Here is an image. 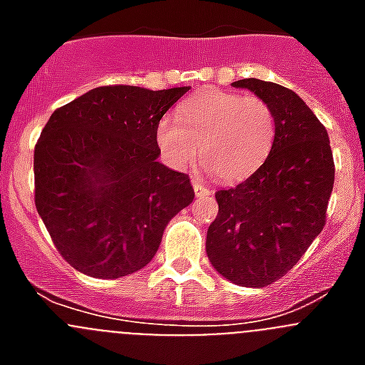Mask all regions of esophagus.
I'll return each mask as SVG.
<instances>
[{
  "instance_id": "esophagus-1",
  "label": "esophagus",
  "mask_w": 365,
  "mask_h": 365,
  "mask_svg": "<svg viewBox=\"0 0 365 365\" xmlns=\"http://www.w3.org/2000/svg\"><path fill=\"white\" fill-rule=\"evenodd\" d=\"M192 186H193V192H195V195H197V197H208V195H210V190L206 188L205 185H201V180H197V179H193L192 180Z\"/></svg>"
}]
</instances>
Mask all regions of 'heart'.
<instances>
[{
  "mask_svg": "<svg viewBox=\"0 0 365 365\" xmlns=\"http://www.w3.org/2000/svg\"><path fill=\"white\" fill-rule=\"evenodd\" d=\"M168 164L188 170L197 155L221 180H241L265 163L274 140V115L265 100L222 89L186 98L175 117H163L155 131Z\"/></svg>",
  "mask_w": 365,
  "mask_h": 365,
  "instance_id": "obj_1",
  "label": "heart"
}]
</instances>
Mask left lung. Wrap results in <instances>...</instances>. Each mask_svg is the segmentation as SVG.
<instances>
[{"mask_svg":"<svg viewBox=\"0 0 365 365\" xmlns=\"http://www.w3.org/2000/svg\"><path fill=\"white\" fill-rule=\"evenodd\" d=\"M232 86L269 104L274 143L247 180L215 193L219 214L208 227L206 254L228 282L259 289L285 276L324 230L333 151L322 122L294 91L257 78Z\"/></svg>","mask_w":365,"mask_h":365,"instance_id":"8db88e82","label":"left lung"}]
</instances>
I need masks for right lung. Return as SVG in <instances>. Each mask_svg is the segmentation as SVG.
<instances>
[{
	"mask_svg": "<svg viewBox=\"0 0 365 365\" xmlns=\"http://www.w3.org/2000/svg\"><path fill=\"white\" fill-rule=\"evenodd\" d=\"M190 87L106 86L56 109L34 148V202L54 247L93 278L153 259L170 219L195 197L160 164L157 124Z\"/></svg>",
	"mask_w": 365,
	"mask_h": 365,
	"instance_id": "1",
	"label": "right lung"
}]
</instances>
